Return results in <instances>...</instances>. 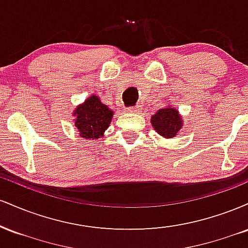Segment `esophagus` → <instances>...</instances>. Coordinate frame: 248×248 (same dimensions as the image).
I'll list each match as a JSON object with an SVG mask.
<instances>
[{
    "label": "esophagus",
    "mask_w": 248,
    "mask_h": 248,
    "mask_svg": "<svg viewBox=\"0 0 248 248\" xmlns=\"http://www.w3.org/2000/svg\"><path fill=\"white\" fill-rule=\"evenodd\" d=\"M139 110L138 107H128L127 108V112L128 113H136Z\"/></svg>",
    "instance_id": "obj_1"
}]
</instances>
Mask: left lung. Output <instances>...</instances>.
<instances>
[{"label": "left lung", "instance_id": "8db88e82", "mask_svg": "<svg viewBox=\"0 0 248 248\" xmlns=\"http://www.w3.org/2000/svg\"><path fill=\"white\" fill-rule=\"evenodd\" d=\"M152 124L154 129L161 136L171 139L175 138L179 129L183 127V121L177 109L172 107H166L158 109L157 113L152 116Z\"/></svg>", "mask_w": 248, "mask_h": 248}]
</instances>
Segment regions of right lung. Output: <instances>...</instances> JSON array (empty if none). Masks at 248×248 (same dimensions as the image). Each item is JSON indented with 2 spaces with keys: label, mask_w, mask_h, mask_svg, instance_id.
Returning a JSON list of instances; mask_svg holds the SVG:
<instances>
[{
  "label": "right lung",
  "mask_w": 248,
  "mask_h": 248,
  "mask_svg": "<svg viewBox=\"0 0 248 248\" xmlns=\"http://www.w3.org/2000/svg\"><path fill=\"white\" fill-rule=\"evenodd\" d=\"M75 126L81 138L99 139L104 135L113 118V110L100 101L96 95H91L84 104L77 106L73 112Z\"/></svg>",
  "instance_id": "1"
}]
</instances>
